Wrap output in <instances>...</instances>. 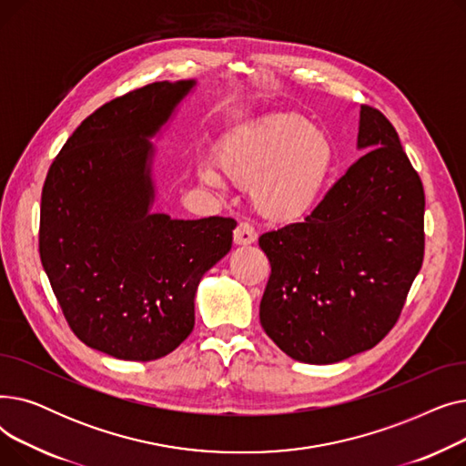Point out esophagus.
Masks as SVG:
<instances>
[{
	"instance_id": "obj_1",
	"label": "esophagus",
	"mask_w": 466,
	"mask_h": 466,
	"mask_svg": "<svg viewBox=\"0 0 466 466\" xmlns=\"http://www.w3.org/2000/svg\"><path fill=\"white\" fill-rule=\"evenodd\" d=\"M255 241H257L255 228L251 227V223H248V220H243V223H239L234 230V243L236 246H253Z\"/></svg>"
}]
</instances>
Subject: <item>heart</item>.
I'll return each mask as SVG.
<instances>
[{
    "instance_id": "heart-1",
    "label": "heart",
    "mask_w": 466,
    "mask_h": 466,
    "mask_svg": "<svg viewBox=\"0 0 466 466\" xmlns=\"http://www.w3.org/2000/svg\"><path fill=\"white\" fill-rule=\"evenodd\" d=\"M217 162L223 176L251 190L257 211L279 225L299 223L321 204L329 190L336 149L329 134L297 113L268 115L230 134ZM213 166H200L204 185L223 188Z\"/></svg>"
}]
</instances>
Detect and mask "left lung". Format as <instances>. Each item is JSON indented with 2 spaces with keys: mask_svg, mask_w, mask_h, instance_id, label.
Instances as JSON below:
<instances>
[{
  "mask_svg": "<svg viewBox=\"0 0 466 466\" xmlns=\"http://www.w3.org/2000/svg\"><path fill=\"white\" fill-rule=\"evenodd\" d=\"M360 157L304 223L266 232L260 325L290 359L332 364L395 327L425 251V192L393 125L360 106Z\"/></svg>",
  "mask_w": 466,
  "mask_h": 466,
  "instance_id": "8db88e82",
  "label": "left lung"
}]
</instances>
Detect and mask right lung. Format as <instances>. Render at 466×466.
<instances>
[{
  "label": "right lung",
  "instance_id": "add662e5",
  "mask_svg": "<svg viewBox=\"0 0 466 466\" xmlns=\"http://www.w3.org/2000/svg\"><path fill=\"white\" fill-rule=\"evenodd\" d=\"M196 86L147 85L71 134L41 194L39 255L76 336L122 360H155L194 329L204 274L232 248L234 218L153 213V137Z\"/></svg>",
  "mask_w": 466,
  "mask_h": 466
}]
</instances>
